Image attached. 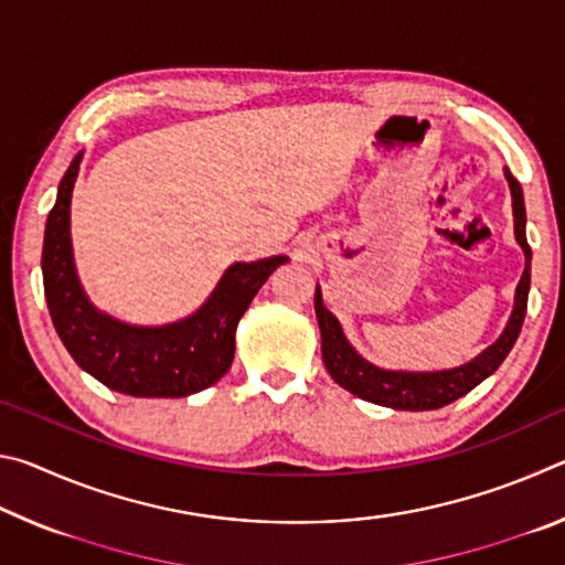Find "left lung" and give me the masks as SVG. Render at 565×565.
Wrapping results in <instances>:
<instances>
[{"label": "left lung", "instance_id": "1", "mask_svg": "<svg viewBox=\"0 0 565 565\" xmlns=\"http://www.w3.org/2000/svg\"><path fill=\"white\" fill-rule=\"evenodd\" d=\"M505 179H509L511 196H513V216H515V238L525 254V271L515 289V303L513 313L501 339L493 347L486 349L481 356L471 363L448 371H434V374H408V371H384L376 369L374 363L361 359L351 343L343 337L339 321L333 313L323 306L321 291L313 294V309H317L319 329H321V356L323 366L337 381L341 388L351 391L353 396L371 404L398 408V411H434L454 404L456 398L466 396L468 391L476 388L483 379H489L495 369L501 366L503 359L509 356L515 339H519L525 306H529V289H531V246L525 242V204H523V189L509 169H505Z\"/></svg>", "mask_w": 565, "mask_h": 565}]
</instances>
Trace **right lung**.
Segmentation results:
<instances>
[{
	"label": "right lung",
	"instance_id": "1",
	"mask_svg": "<svg viewBox=\"0 0 565 565\" xmlns=\"http://www.w3.org/2000/svg\"><path fill=\"white\" fill-rule=\"evenodd\" d=\"M82 154L62 177L44 228L42 274L50 317L66 351L104 386L129 396L179 398L209 388L234 361V331L248 303L286 256L234 264L194 317L139 329L99 313L74 271L70 238L72 186Z\"/></svg>",
	"mask_w": 565,
	"mask_h": 565
}]
</instances>
